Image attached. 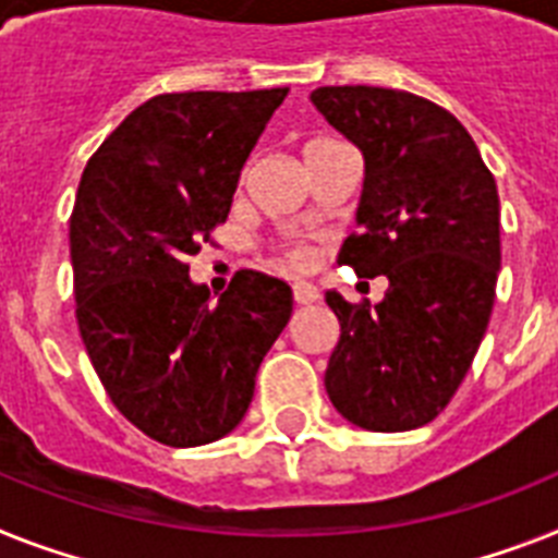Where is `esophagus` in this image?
I'll use <instances>...</instances> for the list:
<instances>
[{
    "label": "esophagus",
    "instance_id": "1",
    "mask_svg": "<svg viewBox=\"0 0 558 558\" xmlns=\"http://www.w3.org/2000/svg\"><path fill=\"white\" fill-rule=\"evenodd\" d=\"M316 299H319V290L313 288V284L307 282L293 284V302H296V305H311V302H316Z\"/></svg>",
    "mask_w": 558,
    "mask_h": 558
}]
</instances>
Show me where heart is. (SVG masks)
Here are the masks:
<instances>
[{"instance_id": "1", "label": "heart", "mask_w": 558, "mask_h": 558, "mask_svg": "<svg viewBox=\"0 0 558 558\" xmlns=\"http://www.w3.org/2000/svg\"><path fill=\"white\" fill-rule=\"evenodd\" d=\"M322 145H328V140H313V142H307V147H305V154H311L313 147H322ZM290 262H305V253H299V251H293L288 256Z\"/></svg>"}]
</instances>
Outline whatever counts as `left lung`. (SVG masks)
Returning a JSON list of instances; mask_svg holds the SVG:
<instances>
[{"mask_svg": "<svg viewBox=\"0 0 558 558\" xmlns=\"http://www.w3.org/2000/svg\"><path fill=\"white\" fill-rule=\"evenodd\" d=\"M359 147V233L339 262L385 276L379 305L325 293L339 342L325 390L348 422L396 434L427 425L453 399L490 322L501 265L499 193L464 124L422 96L342 85L311 94Z\"/></svg>", "mask_w": 558, "mask_h": 558, "instance_id": "obj_1", "label": "left lung"}]
</instances>
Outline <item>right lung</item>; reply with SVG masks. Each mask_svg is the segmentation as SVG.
Instances as JSON below:
<instances>
[{"label": "right lung", "instance_id": "add662e5", "mask_svg": "<svg viewBox=\"0 0 558 558\" xmlns=\"http://www.w3.org/2000/svg\"><path fill=\"white\" fill-rule=\"evenodd\" d=\"M288 87L147 99L82 173L71 216L76 322L128 422L170 448L228 436L293 311L282 279L239 270L216 305L187 256L225 222Z\"/></svg>", "mask_w": 558, "mask_h": 558}]
</instances>
